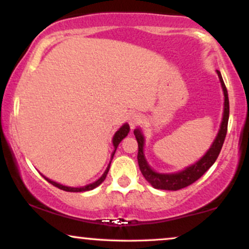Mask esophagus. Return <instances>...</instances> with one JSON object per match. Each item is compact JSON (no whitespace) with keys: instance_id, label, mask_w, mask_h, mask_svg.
<instances>
[{"instance_id":"obj_1","label":"esophagus","mask_w":249,"mask_h":249,"mask_svg":"<svg viewBox=\"0 0 249 249\" xmlns=\"http://www.w3.org/2000/svg\"><path fill=\"white\" fill-rule=\"evenodd\" d=\"M142 122V115L141 113H137V112H132L130 113L128 116V124H130L131 128H134L139 123Z\"/></svg>"}]
</instances>
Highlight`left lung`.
<instances>
[{
    "instance_id": "left-lung-1",
    "label": "left lung",
    "mask_w": 249,
    "mask_h": 249,
    "mask_svg": "<svg viewBox=\"0 0 249 249\" xmlns=\"http://www.w3.org/2000/svg\"><path fill=\"white\" fill-rule=\"evenodd\" d=\"M218 73L220 84H221L222 92H224V112H222V119L218 134L215 136L212 145L207 150V152L190 166L185 167L184 170L178 171V172L162 173L153 170L148 164L146 157H145L144 146H145V137L141 127L134 128L133 133L136 136L137 142H138V164L141 168L144 178L150 182V185L158 190L166 191H178L181 188L190 186L194 181H196L200 177L202 176L212 165L215 162L218 158L220 151H221L222 145H224L226 133H227L228 118H230V101H228L227 89L225 87L224 79H222L220 71L216 70Z\"/></svg>"
}]
</instances>
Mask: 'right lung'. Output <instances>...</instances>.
Wrapping results in <instances>:
<instances>
[{"label":"right lung","mask_w":249,"mask_h":249,"mask_svg":"<svg viewBox=\"0 0 249 249\" xmlns=\"http://www.w3.org/2000/svg\"><path fill=\"white\" fill-rule=\"evenodd\" d=\"M128 132H130V125L127 124V123H125V124H123L121 127L118 128V130L116 131V133L113 134V138H112V144H113V151H112V153H111V160H110V162H108V165H107V170L104 171V173L102 174V177L101 178H98L96 180V181H93V182H91V184H89V185H85V186H82V187H71V186H65V185H62V184H59V182H56V181H53V180H51V179H49V178H47V177L45 176H43V178H44L45 180H47L48 182H50L51 185H53V186H56V187H58V188H61V190H63V191H67V192H85V191H91V190H93V188H96L97 186H99V185L102 184L103 181H104L105 180V178H107V172H108V170H110V165H111V161H112V158H113V156H115V153H116V150H117V147H118V145H119V142H121L123 139L125 138V137L127 136L128 134Z\"/></svg>","instance_id":"obj_1"}]
</instances>
